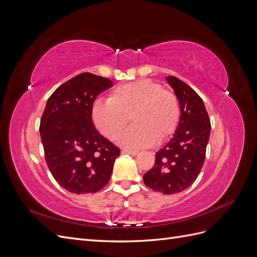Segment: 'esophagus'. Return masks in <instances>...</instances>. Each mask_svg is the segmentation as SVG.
I'll use <instances>...</instances> for the list:
<instances>
[{"label": "esophagus", "mask_w": 257, "mask_h": 257, "mask_svg": "<svg viewBox=\"0 0 257 257\" xmlns=\"http://www.w3.org/2000/svg\"><path fill=\"white\" fill-rule=\"evenodd\" d=\"M122 153L136 155V154H138V151H137V150H131V149H123V150H122Z\"/></svg>", "instance_id": "34e87169"}]
</instances>
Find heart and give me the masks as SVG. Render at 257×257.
<instances>
[{
    "label": "heart",
    "mask_w": 257,
    "mask_h": 257,
    "mask_svg": "<svg viewBox=\"0 0 257 257\" xmlns=\"http://www.w3.org/2000/svg\"><path fill=\"white\" fill-rule=\"evenodd\" d=\"M91 118L96 128L110 141H115L126 126L132 125L121 137V143L130 148L150 147L172 137L181 120V106L173 91L163 85L142 79L116 87L109 99H96L92 104Z\"/></svg>",
    "instance_id": "heart-1"
}]
</instances>
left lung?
Segmentation results:
<instances>
[{
    "mask_svg": "<svg viewBox=\"0 0 257 257\" xmlns=\"http://www.w3.org/2000/svg\"><path fill=\"white\" fill-rule=\"evenodd\" d=\"M167 81L181 106V120L175 136L155 154L154 166L144 182L155 192L180 193L196 180L206 158L211 123L203 99L190 85L175 76Z\"/></svg>",
    "mask_w": 257,
    "mask_h": 257,
    "instance_id": "8db88e82",
    "label": "left lung"
}]
</instances>
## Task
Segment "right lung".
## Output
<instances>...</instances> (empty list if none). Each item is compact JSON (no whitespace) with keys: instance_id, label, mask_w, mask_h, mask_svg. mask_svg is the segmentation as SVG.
<instances>
[{"instance_id":"1","label":"right lung","mask_w":257,"mask_h":257,"mask_svg":"<svg viewBox=\"0 0 257 257\" xmlns=\"http://www.w3.org/2000/svg\"><path fill=\"white\" fill-rule=\"evenodd\" d=\"M112 81L82 73L54 91L46 104L40 132L45 160L56 181L75 194L102 190L120 149L94 127L91 108Z\"/></svg>"}]
</instances>
